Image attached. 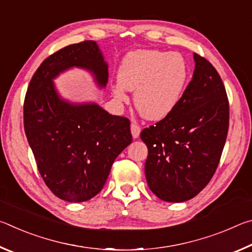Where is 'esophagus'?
<instances>
[{
    "label": "esophagus",
    "instance_id": "1",
    "mask_svg": "<svg viewBox=\"0 0 252 252\" xmlns=\"http://www.w3.org/2000/svg\"><path fill=\"white\" fill-rule=\"evenodd\" d=\"M140 132H141V127L138 125V123H131V133L132 136H133V139L139 138L140 135Z\"/></svg>",
    "mask_w": 252,
    "mask_h": 252
}]
</instances>
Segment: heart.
<instances>
[{"label": "heart", "mask_w": 252, "mask_h": 252, "mask_svg": "<svg viewBox=\"0 0 252 252\" xmlns=\"http://www.w3.org/2000/svg\"><path fill=\"white\" fill-rule=\"evenodd\" d=\"M188 78L189 69L181 54L139 50L123 59L112 92L117 100L126 102V90L133 91L139 113L148 120H161L179 104Z\"/></svg>", "instance_id": "obj_1"}]
</instances>
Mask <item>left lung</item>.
I'll list each match as a JSON object with an SVG mask.
<instances>
[{
  "label": "left lung",
  "instance_id": "obj_1",
  "mask_svg": "<svg viewBox=\"0 0 252 252\" xmlns=\"http://www.w3.org/2000/svg\"><path fill=\"white\" fill-rule=\"evenodd\" d=\"M192 80L169 116L143 129L148 186L167 202L195 197L218 168L229 127V101L210 62L193 54Z\"/></svg>",
  "mask_w": 252,
  "mask_h": 252
}]
</instances>
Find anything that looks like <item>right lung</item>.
I'll list each match as a JSON object with an SVG mask.
<instances>
[{"instance_id":"obj_1","label":"right lung","mask_w":252,"mask_h":252,"mask_svg":"<svg viewBox=\"0 0 252 252\" xmlns=\"http://www.w3.org/2000/svg\"><path fill=\"white\" fill-rule=\"evenodd\" d=\"M108 83V64L94 41H84L46 58L30 81L24 99V130L45 185L58 198L88 201L100 192L117 157L132 141L130 121L96 103L74 104L58 94L53 79L70 67Z\"/></svg>"}]
</instances>
